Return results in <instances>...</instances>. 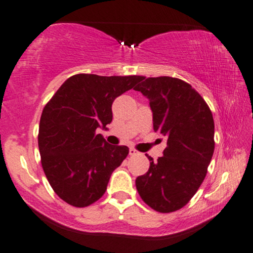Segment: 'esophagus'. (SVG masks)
Returning a JSON list of instances; mask_svg holds the SVG:
<instances>
[{
    "mask_svg": "<svg viewBox=\"0 0 253 253\" xmlns=\"http://www.w3.org/2000/svg\"><path fill=\"white\" fill-rule=\"evenodd\" d=\"M137 153L139 152L135 148H129V155H136Z\"/></svg>",
    "mask_w": 253,
    "mask_h": 253,
    "instance_id": "34e87169",
    "label": "esophagus"
}]
</instances>
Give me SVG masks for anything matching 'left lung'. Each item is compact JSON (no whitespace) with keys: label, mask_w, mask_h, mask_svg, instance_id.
Listing matches in <instances>:
<instances>
[{"label":"left lung","mask_w":253,"mask_h":253,"mask_svg":"<svg viewBox=\"0 0 253 253\" xmlns=\"http://www.w3.org/2000/svg\"><path fill=\"white\" fill-rule=\"evenodd\" d=\"M135 91L149 99L155 132L167 136L164 156L135 185L147 206L159 212L183 208L202 184L215 149V124L208 104L190 84L172 77H142Z\"/></svg>","instance_id":"1"}]
</instances>
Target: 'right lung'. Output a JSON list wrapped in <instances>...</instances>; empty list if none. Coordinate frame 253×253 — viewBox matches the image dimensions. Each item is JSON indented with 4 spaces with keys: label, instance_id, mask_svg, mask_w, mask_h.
<instances>
[{
    "label": "right lung",
    "instance_id": "1",
    "mask_svg": "<svg viewBox=\"0 0 253 253\" xmlns=\"http://www.w3.org/2000/svg\"><path fill=\"white\" fill-rule=\"evenodd\" d=\"M141 78L79 73L66 79L45 105L38 130L41 162L64 202L84 208L105 194L129 149L107 143L97 129L111 124L114 99Z\"/></svg>",
    "mask_w": 253,
    "mask_h": 253
}]
</instances>
